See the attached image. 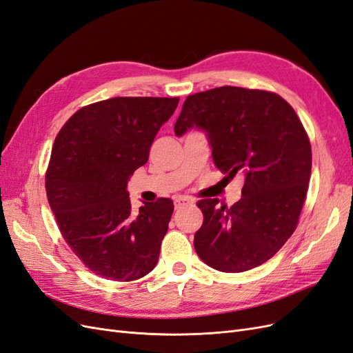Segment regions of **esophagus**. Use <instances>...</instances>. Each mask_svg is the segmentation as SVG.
Masks as SVG:
<instances>
[{
	"label": "esophagus",
	"instance_id": "34e87169",
	"mask_svg": "<svg viewBox=\"0 0 353 353\" xmlns=\"http://www.w3.org/2000/svg\"><path fill=\"white\" fill-rule=\"evenodd\" d=\"M193 200H191L190 197H185V196H179L175 199V209H181L184 206H191L193 205Z\"/></svg>",
	"mask_w": 353,
	"mask_h": 353
}]
</instances>
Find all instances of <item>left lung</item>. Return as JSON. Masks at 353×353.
<instances>
[{
    "instance_id": "8db88e82",
    "label": "left lung",
    "mask_w": 353,
    "mask_h": 353,
    "mask_svg": "<svg viewBox=\"0 0 353 353\" xmlns=\"http://www.w3.org/2000/svg\"><path fill=\"white\" fill-rule=\"evenodd\" d=\"M206 132L216 168L241 174V199L231 208L200 200L199 258L222 272H243L279 252L296 230L312 169L311 143L293 108L261 90L219 87L188 95L175 135Z\"/></svg>"
}]
</instances>
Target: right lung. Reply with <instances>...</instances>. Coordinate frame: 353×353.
I'll return each mask as SVG.
<instances>
[{"label": "right lung", "mask_w": 353, "mask_h": 353, "mask_svg": "<svg viewBox=\"0 0 353 353\" xmlns=\"http://www.w3.org/2000/svg\"><path fill=\"white\" fill-rule=\"evenodd\" d=\"M179 99L114 97L79 109L61 128L46 188L57 225L94 274L134 281L157 263L174 212L170 199L132 210L128 181L145 165Z\"/></svg>", "instance_id": "obj_1"}]
</instances>
